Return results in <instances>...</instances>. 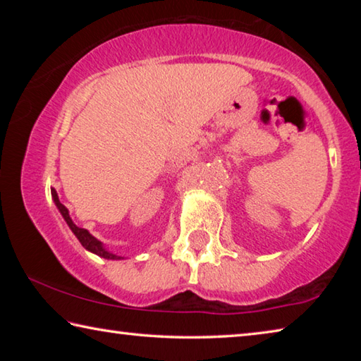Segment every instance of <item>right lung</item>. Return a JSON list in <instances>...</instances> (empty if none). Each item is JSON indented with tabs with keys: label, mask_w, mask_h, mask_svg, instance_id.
<instances>
[{
	"label": "right lung",
	"mask_w": 361,
	"mask_h": 361,
	"mask_svg": "<svg viewBox=\"0 0 361 361\" xmlns=\"http://www.w3.org/2000/svg\"><path fill=\"white\" fill-rule=\"evenodd\" d=\"M51 192H52V199H54V202H56L59 212L62 213V216H63V219L66 221V224L70 226V229L73 231V234H75V235L78 237V240L81 242V245H82L85 250H89L90 253L99 255V256H102V258H105V259H122V256H118V255H114V253H111V252H108V250H106L105 247H103V243H102L100 240H97L95 237H94L92 234H90V232H89L87 229L78 228V226H76L75 223H73V219L70 218L68 209H66V207L59 200V195H57L56 189H51Z\"/></svg>",
	"instance_id": "right-lung-1"
}]
</instances>
